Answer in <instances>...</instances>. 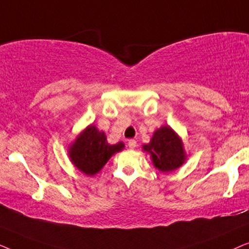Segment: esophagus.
I'll return each mask as SVG.
<instances>
[{"mask_svg": "<svg viewBox=\"0 0 249 249\" xmlns=\"http://www.w3.org/2000/svg\"><path fill=\"white\" fill-rule=\"evenodd\" d=\"M128 146H129V148L134 149L136 146H137V142H136L135 139H130V141L128 142Z\"/></svg>", "mask_w": 249, "mask_h": 249, "instance_id": "obj_1", "label": "esophagus"}]
</instances>
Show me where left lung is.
<instances>
[{
	"label": "left lung",
	"instance_id": "obj_1",
	"mask_svg": "<svg viewBox=\"0 0 249 249\" xmlns=\"http://www.w3.org/2000/svg\"><path fill=\"white\" fill-rule=\"evenodd\" d=\"M142 149L151 154L153 164L162 172H170L180 168L186 161L181 138L169 125H163L153 135Z\"/></svg>",
	"mask_w": 249,
	"mask_h": 249
}]
</instances>
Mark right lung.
Returning <instances> with one entry per match:
<instances>
[{
	"label": "right lung",
	"mask_w": 249,
	"mask_h": 249,
	"mask_svg": "<svg viewBox=\"0 0 249 249\" xmlns=\"http://www.w3.org/2000/svg\"><path fill=\"white\" fill-rule=\"evenodd\" d=\"M124 147L122 142L110 145L103 131L90 124L78 136L69 147V158L77 169L87 176H95L115 153Z\"/></svg>",
	"instance_id": "obj_1"
}]
</instances>
